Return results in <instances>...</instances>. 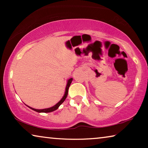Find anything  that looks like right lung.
I'll list each match as a JSON object with an SVG mask.
<instances>
[{"mask_svg":"<svg viewBox=\"0 0 148 148\" xmlns=\"http://www.w3.org/2000/svg\"><path fill=\"white\" fill-rule=\"evenodd\" d=\"M72 78H71V79H69L68 80V82H67V85H66V91H65V93H64V97H62V99L58 102V103L56 104L53 107L49 108H46V109L37 110V109L32 108H31V107H29L28 106H27L29 107L31 109L34 110V111H36L37 112H39V113H40V112H44V113H48V112H51L55 111V110H56L57 108H58L60 105H61L62 103V102H63L65 101V99H66L67 95H68V92H69V87H70V86H71V84L72 83Z\"/></svg>","mask_w":148,"mask_h":148,"instance_id":"1","label":"right lung"}]
</instances>
